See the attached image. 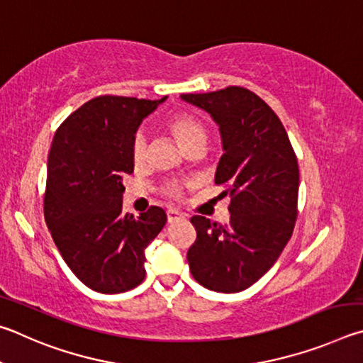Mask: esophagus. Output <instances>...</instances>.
Listing matches in <instances>:
<instances>
[{
    "mask_svg": "<svg viewBox=\"0 0 363 363\" xmlns=\"http://www.w3.org/2000/svg\"><path fill=\"white\" fill-rule=\"evenodd\" d=\"M183 218H185V215H183L180 211H177V208H169L167 211L169 223H175V221H180Z\"/></svg>",
    "mask_w": 363,
    "mask_h": 363,
    "instance_id": "esophagus-1",
    "label": "esophagus"
}]
</instances>
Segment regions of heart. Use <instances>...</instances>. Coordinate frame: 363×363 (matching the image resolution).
<instances>
[{"instance_id":"1","label":"heart","mask_w":363,"mask_h":363,"mask_svg":"<svg viewBox=\"0 0 363 363\" xmlns=\"http://www.w3.org/2000/svg\"><path fill=\"white\" fill-rule=\"evenodd\" d=\"M167 125L182 148L189 150L194 148V146H202L206 142L207 132L204 125L186 113H178L175 116H172ZM146 155H148V137L143 130H138L132 140V157L135 162H143ZM165 193L169 196H180V186L177 183H170V185L165 186Z\"/></svg>"}]
</instances>
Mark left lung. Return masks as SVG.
Segmentation results:
<instances>
[{
	"label": "left lung",
	"mask_w": 363,
	"mask_h": 363,
	"mask_svg": "<svg viewBox=\"0 0 363 363\" xmlns=\"http://www.w3.org/2000/svg\"><path fill=\"white\" fill-rule=\"evenodd\" d=\"M182 99L218 124L225 152L215 183L231 196L228 225L191 217L198 236L188 250L189 271L202 287L238 294L269 271L294 233L296 155L277 114L249 89L230 86Z\"/></svg>",
	"instance_id": "8db88e82"
}]
</instances>
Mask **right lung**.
I'll return each instance as SVG.
<instances>
[{
    "label": "right lung",
    "instance_id": "add662e5",
    "mask_svg": "<svg viewBox=\"0 0 363 363\" xmlns=\"http://www.w3.org/2000/svg\"><path fill=\"white\" fill-rule=\"evenodd\" d=\"M164 100L100 95L63 121L50 146L44 218L68 268L100 294L143 282L145 249L167 221L156 206L140 217L123 213L133 135Z\"/></svg>",
    "mask_w": 363,
    "mask_h": 363
}]
</instances>
